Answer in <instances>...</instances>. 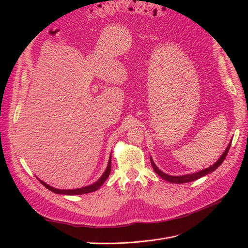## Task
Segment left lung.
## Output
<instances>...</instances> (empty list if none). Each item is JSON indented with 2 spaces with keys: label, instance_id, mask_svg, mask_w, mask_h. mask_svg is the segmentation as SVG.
I'll use <instances>...</instances> for the list:
<instances>
[{
  "label": "left lung",
  "instance_id": "obj_1",
  "mask_svg": "<svg viewBox=\"0 0 248 248\" xmlns=\"http://www.w3.org/2000/svg\"><path fill=\"white\" fill-rule=\"evenodd\" d=\"M230 146H231V140L229 142L228 147L226 148V150L224 151V153L221 155V157L218 159V161L216 163H214L212 166L208 167L206 169H204V170H201L199 172H196V173H192V174H187V175H182V176H170V175H167L165 174L164 172H162L160 169L155 166V164L154 163L152 157H150V160H151V164H152V167L154 169V171L157 173L162 179H164L165 181H168L170 182V183H175V184H183V183H189V182H192V181H195V180H198L208 174L212 173L213 171H215L216 169L222 164V162L224 161V159L226 158L227 155V153L230 149Z\"/></svg>",
  "mask_w": 248,
  "mask_h": 248
}]
</instances>
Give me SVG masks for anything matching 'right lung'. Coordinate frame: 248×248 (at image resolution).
Wrapping results in <instances>:
<instances>
[{"instance_id": "1", "label": "right lung", "mask_w": 248, "mask_h": 248, "mask_svg": "<svg viewBox=\"0 0 248 248\" xmlns=\"http://www.w3.org/2000/svg\"><path fill=\"white\" fill-rule=\"evenodd\" d=\"M110 170H111V155H109V160H108V167L106 169V171L102 174V176L95 182V183L82 187V188H77V189H57L54 187H51L50 185L46 184L45 182H43L42 180L38 179L39 181L41 182V184L43 186H45L48 190H50L51 192H53L55 194H60V195H82V194H87L90 192H93L96 191L97 189H99L104 182L107 181V179L108 178L109 174H110Z\"/></svg>"}]
</instances>
